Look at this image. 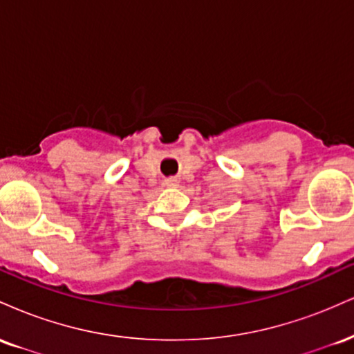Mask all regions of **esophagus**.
Returning a JSON list of instances; mask_svg holds the SVG:
<instances>
[{"label":"esophagus","mask_w":354,"mask_h":354,"mask_svg":"<svg viewBox=\"0 0 354 354\" xmlns=\"http://www.w3.org/2000/svg\"><path fill=\"white\" fill-rule=\"evenodd\" d=\"M178 181L176 178H168V180H166V186H178Z\"/></svg>","instance_id":"obj_1"}]
</instances>
